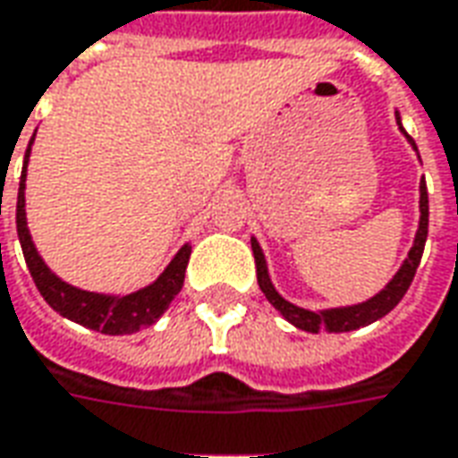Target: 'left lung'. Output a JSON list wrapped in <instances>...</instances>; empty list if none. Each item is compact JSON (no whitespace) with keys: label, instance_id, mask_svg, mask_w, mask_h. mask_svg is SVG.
Returning a JSON list of instances; mask_svg holds the SVG:
<instances>
[{"label":"left lung","instance_id":"left-lung-1","mask_svg":"<svg viewBox=\"0 0 458 458\" xmlns=\"http://www.w3.org/2000/svg\"><path fill=\"white\" fill-rule=\"evenodd\" d=\"M396 116V126L399 131L407 136V140L411 143V148L417 151V143L409 136L404 126H402V118H399V111ZM419 156V151H417ZM427 233H429V196H427V181L421 178L419 181V228L417 235H414V245L409 248L407 260L402 262V267L396 270L394 277L377 293L369 300L364 302H357V305H344V307H327V310H305V307L293 305L290 300H284L277 290H275L273 280H270V273H267V262H265V255H262L260 242L255 238H250L252 242V255H255V270H258V284L260 290L267 297V302L283 315L290 325H295L297 329L302 332H352V329L367 327L377 319H382L386 312H392L399 300L407 295L409 284L414 280V273H417L419 260H421V252H424V242H427Z\"/></svg>","mask_w":458,"mask_h":458}]
</instances>
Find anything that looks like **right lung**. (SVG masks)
Returning <instances> with one entry per match:
<instances>
[{
  "mask_svg": "<svg viewBox=\"0 0 458 458\" xmlns=\"http://www.w3.org/2000/svg\"><path fill=\"white\" fill-rule=\"evenodd\" d=\"M31 143H34V136L29 140V148L24 153V168H21V181H19L17 235L29 273L39 287L41 297L62 318L72 319L76 325H84L89 329H96V332H104V335H133V332L153 325L168 310L174 297L183 287L185 267H188V258H191V242H185L183 248L175 252L174 260L168 262V267L151 284L140 287L136 293H129V295L89 293V290L64 283L62 277L51 273L49 265L41 260L27 225L24 191H27V163L29 156H31Z\"/></svg>",
  "mask_w": 458,
  "mask_h": 458,
  "instance_id": "obj_1",
  "label": "right lung"
}]
</instances>
